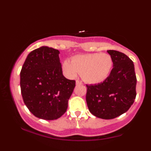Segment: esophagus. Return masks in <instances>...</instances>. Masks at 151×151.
Returning <instances> with one entry per match:
<instances>
[{"instance_id":"34e87169","label":"esophagus","mask_w":151,"mask_h":151,"mask_svg":"<svg viewBox=\"0 0 151 151\" xmlns=\"http://www.w3.org/2000/svg\"><path fill=\"white\" fill-rule=\"evenodd\" d=\"M76 84H77V85H81V84H82V82L79 80H77L76 81Z\"/></svg>"}]
</instances>
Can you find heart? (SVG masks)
<instances>
[{"instance_id": "obj_1", "label": "heart", "mask_w": 151, "mask_h": 151, "mask_svg": "<svg viewBox=\"0 0 151 151\" xmlns=\"http://www.w3.org/2000/svg\"><path fill=\"white\" fill-rule=\"evenodd\" d=\"M113 59L108 54H86L65 60L62 68L67 77L74 78L79 73L89 84H98L109 77L113 68Z\"/></svg>"}]
</instances>
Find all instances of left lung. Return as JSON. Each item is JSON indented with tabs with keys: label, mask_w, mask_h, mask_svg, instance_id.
<instances>
[{
	"label": "left lung",
	"mask_w": 151,
	"mask_h": 151,
	"mask_svg": "<svg viewBox=\"0 0 151 151\" xmlns=\"http://www.w3.org/2000/svg\"><path fill=\"white\" fill-rule=\"evenodd\" d=\"M113 69L103 82L86 85V101L95 116L112 119L129 110L136 96V76L132 60L125 54L108 50Z\"/></svg>",
	"instance_id": "1"
}]
</instances>
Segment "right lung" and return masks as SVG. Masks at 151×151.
<instances>
[{
  "label": "right lung",
  "instance_id": "right-lung-1",
  "mask_svg": "<svg viewBox=\"0 0 151 151\" xmlns=\"http://www.w3.org/2000/svg\"><path fill=\"white\" fill-rule=\"evenodd\" d=\"M58 50L42 46L27 55L20 72V89L24 103L35 116L45 120L61 117L75 81L63 76Z\"/></svg>",
  "mask_w": 151,
  "mask_h": 151
}]
</instances>
